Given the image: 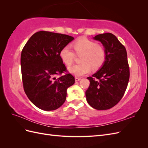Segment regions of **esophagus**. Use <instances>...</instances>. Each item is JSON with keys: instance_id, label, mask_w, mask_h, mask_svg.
<instances>
[{"instance_id": "1", "label": "esophagus", "mask_w": 148, "mask_h": 148, "mask_svg": "<svg viewBox=\"0 0 148 148\" xmlns=\"http://www.w3.org/2000/svg\"><path fill=\"white\" fill-rule=\"evenodd\" d=\"M80 79H81V78L79 77H75V82H79Z\"/></svg>"}]
</instances>
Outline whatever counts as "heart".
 <instances>
[{
	"instance_id": "b5f03b06",
	"label": "heart",
	"mask_w": 148,
	"mask_h": 148,
	"mask_svg": "<svg viewBox=\"0 0 148 148\" xmlns=\"http://www.w3.org/2000/svg\"><path fill=\"white\" fill-rule=\"evenodd\" d=\"M75 53L79 57L81 63L69 67V70L77 77H81L89 72L91 67L92 70L100 69L104 64L107 57L105 47L101 44L86 38L77 40L73 44ZM75 53L69 46H65L61 49L60 57L64 63L69 66L73 64Z\"/></svg>"
}]
</instances>
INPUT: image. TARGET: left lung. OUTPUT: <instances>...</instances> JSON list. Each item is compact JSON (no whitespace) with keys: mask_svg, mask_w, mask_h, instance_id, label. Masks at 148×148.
I'll list each match as a JSON object with an SVG mask.
<instances>
[{"mask_svg":"<svg viewBox=\"0 0 148 148\" xmlns=\"http://www.w3.org/2000/svg\"><path fill=\"white\" fill-rule=\"evenodd\" d=\"M94 39L102 42L107 52L101 69L87 78L90 84L86 91L88 104L97 110H107L122 99L130 78L126 49L113 34H98Z\"/></svg>","mask_w":148,"mask_h":148,"instance_id":"left-lung-1","label":"left lung"}]
</instances>
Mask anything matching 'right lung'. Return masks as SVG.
I'll return each mask as SVG.
<instances>
[{
    "label": "right lung",
    "instance_id": "add662e5",
    "mask_svg": "<svg viewBox=\"0 0 148 148\" xmlns=\"http://www.w3.org/2000/svg\"><path fill=\"white\" fill-rule=\"evenodd\" d=\"M73 39L66 34L40 31L23 48L21 67L24 91L38 108H59L66 100L67 88L75 83L74 77L60 57L61 49Z\"/></svg>",
    "mask_w": 148,
    "mask_h": 148
}]
</instances>
